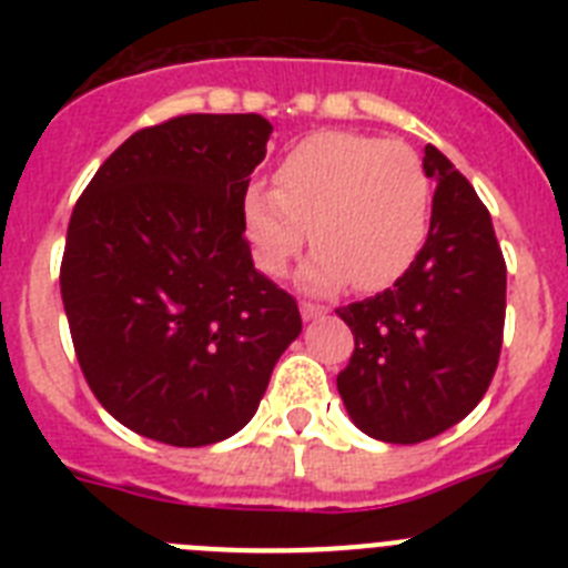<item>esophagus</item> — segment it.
I'll list each match as a JSON object with an SVG mask.
<instances>
[{"mask_svg":"<svg viewBox=\"0 0 568 568\" xmlns=\"http://www.w3.org/2000/svg\"><path fill=\"white\" fill-rule=\"evenodd\" d=\"M327 313V307H321V304H313V301H301V318L304 321H313L318 315Z\"/></svg>","mask_w":568,"mask_h":568,"instance_id":"34e87169","label":"esophagus"}]
</instances>
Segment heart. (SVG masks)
<instances>
[{
  "mask_svg": "<svg viewBox=\"0 0 568 568\" xmlns=\"http://www.w3.org/2000/svg\"><path fill=\"white\" fill-rule=\"evenodd\" d=\"M241 219L255 264L267 275L287 273L313 227L318 250L301 270L304 287L381 290L424 250L433 184L406 144L321 130L287 150L275 187L255 182L244 190Z\"/></svg>",
  "mask_w": 568,
  "mask_h": 568,
  "instance_id": "1",
  "label": "heart"
}]
</instances>
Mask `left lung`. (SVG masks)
<instances>
[{
    "label": "left lung",
    "instance_id": "1",
    "mask_svg": "<svg viewBox=\"0 0 568 568\" xmlns=\"http://www.w3.org/2000/svg\"><path fill=\"white\" fill-rule=\"evenodd\" d=\"M435 179L429 235L393 287L335 310L355 349L338 393L361 433L420 444L478 406L498 369L506 261L489 210L466 175L426 144Z\"/></svg>",
    "mask_w": 568,
    "mask_h": 568
}]
</instances>
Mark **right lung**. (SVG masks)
Returning <instances> with one entry per match:
<instances>
[{
    "label": "right lung",
    "mask_w": 568,
    "mask_h": 568,
    "mask_svg": "<svg viewBox=\"0 0 568 568\" xmlns=\"http://www.w3.org/2000/svg\"><path fill=\"white\" fill-rule=\"evenodd\" d=\"M270 133L258 113L135 130L70 215L59 284L73 349L99 404L144 438L235 435L298 338V304L253 267L241 219Z\"/></svg>",
    "instance_id": "obj_1"
}]
</instances>
